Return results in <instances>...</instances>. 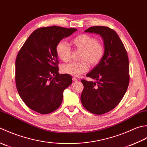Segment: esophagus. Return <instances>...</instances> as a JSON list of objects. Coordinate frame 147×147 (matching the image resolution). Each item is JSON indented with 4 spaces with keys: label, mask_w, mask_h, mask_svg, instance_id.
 <instances>
[{
    "label": "esophagus",
    "mask_w": 147,
    "mask_h": 147,
    "mask_svg": "<svg viewBox=\"0 0 147 147\" xmlns=\"http://www.w3.org/2000/svg\"><path fill=\"white\" fill-rule=\"evenodd\" d=\"M72 80H73V81L74 82H76V81H77V79H76V77H73L72 78Z\"/></svg>",
    "instance_id": "1"
}]
</instances>
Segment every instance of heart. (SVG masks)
Here are the masks:
<instances>
[{
	"label": "heart",
	"mask_w": 147,
	"mask_h": 147,
	"mask_svg": "<svg viewBox=\"0 0 147 147\" xmlns=\"http://www.w3.org/2000/svg\"><path fill=\"white\" fill-rule=\"evenodd\" d=\"M75 49L81 51L79 62H70L61 66L64 74L78 77L89 70V62L92 67L98 65L103 58L105 48L103 43L91 35L82 34L77 35L71 40ZM56 55L61 61L70 60L71 49L65 41L59 42L56 47Z\"/></svg>",
	"instance_id": "b5f03b06"
}]
</instances>
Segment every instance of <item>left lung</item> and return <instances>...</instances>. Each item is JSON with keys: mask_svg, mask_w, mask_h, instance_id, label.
Wrapping results in <instances>:
<instances>
[{"mask_svg": "<svg viewBox=\"0 0 147 147\" xmlns=\"http://www.w3.org/2000/svg\"><path fill=\"white\" fill-rule=\"evenodd\" d=\"M85 32L95 33L103 38L105 48L103 58L86 77L96 82L81 80L84 85L80 100L92 113L110 112L120 103L129 82V65L126 50L117 34L107 26H92Z\"/></svg>", "mask_w": 147, "mask_h": 147, "instance_id": "obj_1", "label": "left lung"}]
</instances>
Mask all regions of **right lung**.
<instances>
[{
	"instance_id": "add662e5",
	"label": "right lung",
	"mask_w": 147,
	"mask_h": 147,
	"mask_svg": "<svg viewBox=\"0 0 147 147\" xmlns=\"http://www.w3.org/2000/svg\"><path fill=\"white\" fill-rule=\"evenodd\" d=\"M77 31L57 26L39 28L29 36L18 54L15 80L26 106L41 114L58 109L63 93L71 83L70 75L59 74L56 47Z\"/></svg>"
}]
</instances>
